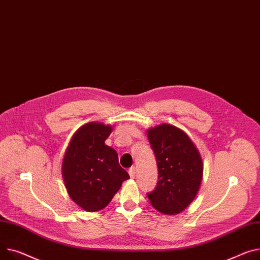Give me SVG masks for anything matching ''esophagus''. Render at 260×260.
I'll use <instances>...</instances> for the list:
<instances>
[{
  "label": "esophagus",
  "instance_id": "34e87169",
  "mask_svg": "<svg viewBox=\"0 0 260 260\" xmlns=\"http://www.w3.org/2000/svg\"><path fill=\"white\" fill-rule=\"evenodd\" d=\"M128 174H129V177H131L132 179H134V178L136 177V167H135V166H133V167L129 168Z\"/></svg>",
  "mask_w": 260,
  "mask_h": 260
}]
</instances>
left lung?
Masks as SVG:
<instances>
[{"label":"left lung","mask_w":260,"mask_h":260,"mask_svg":"<svg viewBox=\"0 0 260 260\" xmlns=\"http://www.w3.org/2000/svg\"><path fill=\"white\" fill-rule=\"evenodd\" d=\"M147 138L157 159L159 181L147 193L150 204L164 214L182 212L191 203L201 186V154L180 128L161 124L147 131Z\"/></svg>","instance_id":"left-lung-1"}]
</instances>
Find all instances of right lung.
I'll return each mask as SVG.
<instances>
[{
  "instance_id": "obj_1",
  "label": "right lung",
  "mask_w": 260,
  "mask_h": 260,
  "mask_svg": "<svg viewBox=\"0 0 260 260\" xmlns=\"http://www.w3.org/2000/svg\"><path fill=\"white\" fill-rule=\"evenodd\" d=\"M111 125L90 122L72 137L62 160L61 174L70 198L85 211L105 208L129 175L119 165L118 153L105 141Z\"/></svg>"
}]
</instances>
